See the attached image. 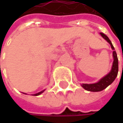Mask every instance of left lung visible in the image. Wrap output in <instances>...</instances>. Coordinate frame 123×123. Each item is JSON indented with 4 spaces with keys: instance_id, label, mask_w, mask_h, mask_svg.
Listing matches in <instances>:
<instances>
[{
    "instance_id": "8db88e82",
    "label": "left lung",
    "mask_w": 123,
    "mask_h": 123,
    "mask_svg": "<svg viewBox=\"0 0 123 123\" xmlns=\"http://www.w3.org/2000/svg\"><path fill=\"white\" fill-rule=\"evenodd\" d=\"M100 36L103 37L111 46V48L112 49V57H113V62L111 68V71L104 77H103L98 82L95 83H92V84H86V83H83L81 84V86L87 91L90 92H100L105 89L108 86H110L111 83L115 80L117 73H118V59L117 56V53L115 50V48L110 40V39L107 36H105L103 33H100Z\"/></svg>"
}]
</instances>
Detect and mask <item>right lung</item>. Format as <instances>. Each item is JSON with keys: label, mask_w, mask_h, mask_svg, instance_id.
Here are the masks:
<instances>
[{"label": "right lung", "mask_w": 123, "mask_h": 123, "mask_svg": "<svg viewBox=\"0 0 123 123\" xmlns=\"http://www.w3.org/2000/svg\"><path fill=\"white\" fill-rule=\"evenodd\" d=\"M45 91V90H42V91H40V92H37V93H36V94H33V95H35V96H37V95H40L41 93H43V92ZM24 93V92H23ZM24 94H25V93H24Z\"/></svg>", "instance_id": "1"}]
</instances>
